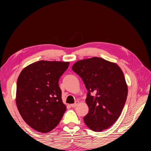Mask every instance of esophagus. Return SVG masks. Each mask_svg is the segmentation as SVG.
Returning <instances> with one entry per match:
<instances>
[{"mask_svg":"<svg viewBox=\"0 0 151 151\" xmlns=\"http://www.w3.org/2000/svg\"><path fill=\"white\" fill-rule=\"evenodd\" d=\"M78 103H79V102L78 101H76V103H74V104H71V106H72L73 107V108H75V107H76V106H77L78 105Z\"/></svg>","mask_w":151,"mask_h":151,"instance_id":"obj_1","label":"esophagus"}]
</instances>
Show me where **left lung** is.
<instances>
[{
    "label": "left lung",
    "instance_id": "1",
    "mask_svg": "<svg viewBox=\"0 0 151 151\" xmlns=\"http://www.w3.org/2000/svg\"><path fill=\"white\" fill-rule=\"evenodd\" d=\"M72 69L82 78L88 91L86 103L89 110L84 117L86 126L96 132L111 127L121 115L128 94L121 68L104 58L92 57L78 60Z\"/></svg>",
    "mask_w": 151,
    "mask_h": 151
}]
</instances>
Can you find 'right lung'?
Segmentation results:
<instances>
[{"label": "right lung", "instance_id": "obj_1", "mask_svg": "<svg viewBox=\"0 0 151 151\" xmlns=\"http://www.w3.org/2000/svg\"><path fill=\"white\" fill-rule=\"evenodd\" d=\"M69 62L40 60L24 68L17 80L16 103L24 121L35 131L48 132L59 123L66 106L58 81Z\"/></svg>", "mask_w": 151, "mask_h": 151}]
</instances>
